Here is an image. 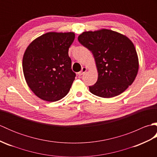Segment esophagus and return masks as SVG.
<instances>
[{"instance_id":"obj_1","label":"esophagus","mask_w":157,"mask_h":157,"mask_svg":"<svg viewBox=\"0 0 157 157\" xmlns=\"http://www.w3.org/2000/svg\"><path fill=\"white\" fill-rule=\"evenodd\" d=\"M86 71H87V68H86V67H83V68L82 69V71H81L80 72H79V73H78V74L79 76H81V75H82L83 74H84V73Z\"/></svg>"}]
</instances>
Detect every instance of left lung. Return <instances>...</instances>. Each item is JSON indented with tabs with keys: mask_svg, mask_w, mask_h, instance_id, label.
Listing matches in <instances>:
<instances>
[{
	"mask_svg": "<svg viewBox=\"0 0 157 157\" xmlns=\"http://www.w3.org/2000/svg\"><path fill=\"white\" fill-rule=\"evenodd\" d=\"M78 41L92 52L97 67V82L89 86L92 94L112 98L134 82L139 68L138 58L134 44L128 37L102 29L83 32Z\"/></svg>",
	"mask_w": 157,
	"mask_h": 157,
	"instance_id": "obj_1",
	"label": "left lung"
}]
</instances>
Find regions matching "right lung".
I'll return each instance as SVG.
<instances>
[{"mask_svg": "<svg viewBox=\"0 0 157 157\" xmlns=\"http://www.w3.org/2000/svg\"><path fill=\"white\" fill-rule=\"evenodd\" d=\"M73 32H48L35 39L25 50L23 71L34 94L44 101L55 102L67 94L75 79L69 48Z\"/></svg>", "mask_w": 157, "mask_h": 157, "instance_id": "obj_1", "label": "right lung"}]
</instances>
